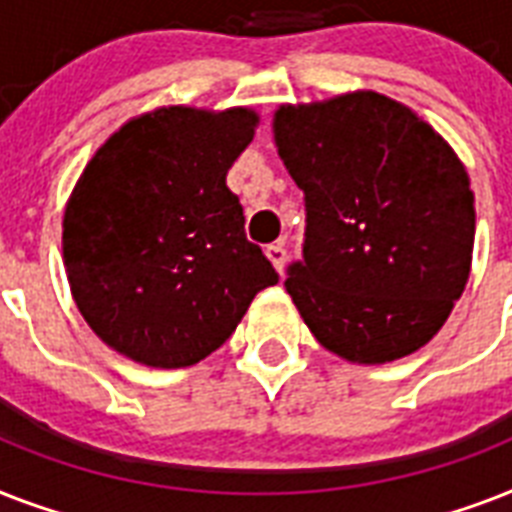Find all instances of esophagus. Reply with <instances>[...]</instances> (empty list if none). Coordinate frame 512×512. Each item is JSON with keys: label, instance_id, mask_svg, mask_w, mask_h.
Returning <instances> with one entry per match:
<instances>
[{"label": "esophagus", "instance_id": "34e87169", "mask_svg": "<svg viewBox=\"0 0 512 512\" xmlns=\"http://www.w3.org/2000/svg\"><path fill=\"white\" fill-rule=\"evenodd\" d=\"M265 255H268V260H271L276 271L279 273L284 271V265H287V247H284L281 241H276V244H268Z\"/></svg>", "mask_w": 512, "mask_h": 512}]
</instances>
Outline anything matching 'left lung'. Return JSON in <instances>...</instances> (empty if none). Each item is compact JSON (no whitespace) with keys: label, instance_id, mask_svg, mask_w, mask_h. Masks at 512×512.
I'll return each mask as SVG.
<instances>
[{"label":"left lung","instance_id":"left-lung-1","mask_svg":"<svg viewBox=\"0 0 512 512\" xmlns=\"http://www.w3.org/2000/svg\"><path fill=\"white\" fill-rule=\"evenodd\" d=\"M273 138L305 193L303 260L284 287L313 337L353 364L420 350L473 260L476 207L452 146L369 90L281 106Z\"/></svg>","mask_w":512,"mask_h":512}]
</instances>
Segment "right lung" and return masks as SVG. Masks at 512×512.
<instances>
[{
	"label": "right lung",
	"mask_w": 512,
	"mask_h": 512,
	"mask_svg": "<svg viewBox=\"0 0 512 512\" xmlns=\"http://www.w3.org/2000/svg\"><path fill=\"white\" fill-rule=\"evenodd\" d=\"M255 127L252 108H156L84 167L63 215V263L108 348L156 369L199 364L279 281L225 185Z\"/></svg>",
	"instance_id": "obj_1"
}]
</instances>
